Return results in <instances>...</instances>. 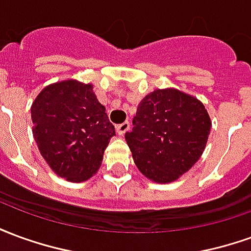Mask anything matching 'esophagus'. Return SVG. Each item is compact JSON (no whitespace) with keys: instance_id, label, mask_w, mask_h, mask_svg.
<instances>
[{"instance_id":"34e87169","label":"esophagus","mask_w":251,"mask_h":251,"mask_svg":"<svg viewBox=\"0 0 251 251\" xmlns=\"http://www.w3.org/2000/svg\"><path fill=\"white\" fill-rule=\"evenodd\" d=\"M115 129H117V133H118L120 136H124L126 131H129V129H130V124H129V121H126L124 124H121V125L117 126Z\"/></svg>"}]
</instances>
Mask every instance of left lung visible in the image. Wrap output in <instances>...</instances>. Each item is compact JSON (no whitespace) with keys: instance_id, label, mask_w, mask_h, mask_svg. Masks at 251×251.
I'll list each match as a JSON object with an SVG mask.
<instances>
[{"instance_id":"1","label":"left lung","mask_w":251,"mask_h":251,"mask_svg":"<svg viewBox=\"0 0 251 251\" xmlns=\"http://www.w3.org/2000/svg\"><path fill=\"white\" fill-rule=\"evenodd\" d=\"M211 121L198 99L177 90H156L145 98L125 134L137 168L156 183L179 179L201 156Z\"/></svg>"}]
</instances>
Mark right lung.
Returning <instances> with one entry per match:
<instances>
[{"mask_svg":"<svg viewBox=\"0 0 251 251\" xmlns=\"http://www.w3.org/2000/svg\"><path fill=\"white\" fill-rule=\"evenodd\" d=\"M91 84L55 83L32 104L33 137L52 171L71 181L91 177L100 167L115 129Z\"/></svg>","mask_w":251,"mask_h":251,"instance_id":"1","label":"right lung"}]
</instances>
